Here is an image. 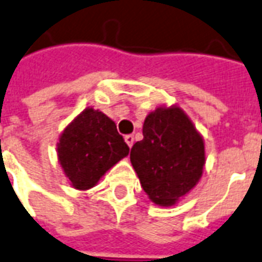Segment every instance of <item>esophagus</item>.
<instances>
[{
  "instance_id": "esophagus-1",
  "label": "esophagus",
  "mask_w": 262,
  "mask_h": 262,
  "mask_svg": "<svg viewBox=\"0 0 262 262\" xmlns=\"http://www.w3.org/2000/svg\"><path fill=\"white\" fill-rule=\"evenodd\" d=\"M124 139H125V143H127V145H128L129 147H133V145H134V135H125Z\"/></svg>"
}]
</instances>
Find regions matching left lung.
<instances>
[{
    "label": "left lung",
    "mask_w": 262,
    "mask_h": 262,
    "mask_svg": "<svg viewBox=\"0 0 262 262\" xmlns=\"http://www.w3.org/2000/svg\"><path fill=\"white\" fill-rule=\"evenodd\" d=\"M143 139L131 147V164L154 204L172 206L202 176L204 139L179 106H160L143 123Z\"/></svg>",
    "instance_id": "8db88e82"
}]
</instances>
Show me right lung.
I'll return each instance as SVG.
<instances>
[{
	"label": "right lung",
	"instance_id": "obj_1",
	"mask_svg": "<svg viewBox=\"0 0 262 262\" xmlns=\"http://www.w3.org/2000/svg\"><path fill=\"white\" fill-rule=\"evenodd\" d=\"M58 161L75 188L94 187L105 172L125 156L129 147L106 115L86 108L60 137Z\"/></svg>",
	"mask_w": 262,
	"mask_h": 262
}]
</instances>
